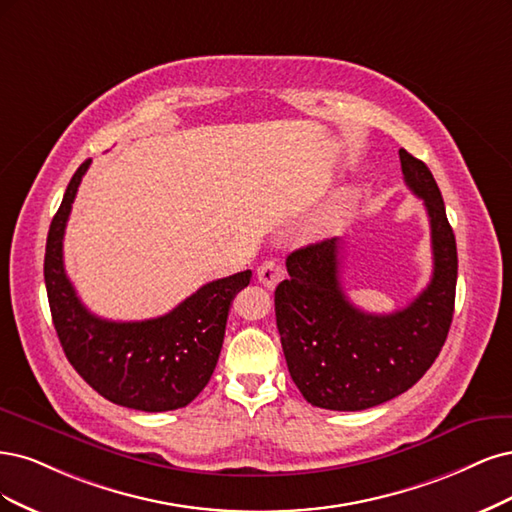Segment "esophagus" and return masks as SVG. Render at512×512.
I'll list each match as a JSON object with an SVG mask.
<instances>
[{"mask_svg": "<svg viewBox=\"0 0 512 512\" xmlns=\"http://www.w3.org/2000/svg\"><path fill=\"white\" fill-rule=\"evenodd\" d=\"M280 278H283V266H280L278 259H266L257 268V280L263 287L274 289L280 283Z\"/></svg>", "mask_w": 512, "mask_h": 512, "instance_id": "esophagus-1", "label": "esophagus"}]
</instances>
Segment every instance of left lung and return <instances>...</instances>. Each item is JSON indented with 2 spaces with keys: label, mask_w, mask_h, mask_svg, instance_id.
Masks as SVG:
<instances>
[{
  "label": "left lung",
  "mask_w": 512,
  "mask_h": 512,
  "mask_svg": "<svg viewBox=\"0 0 512 512\" xmlns=\"http://www.w3.org/2000/svg\"><path fill=\"white\" fill-rule=\"evenodd\" d=\"M400 163L430 217V285L391 315L361 310L342 291V242L332 238L293 251L289 278L274 291L287 368L312 406L366 410L398 398L430 370L447 340L457 285L455 234L430 168L404 148Z\"/></svg>",
  "instance_id": "8db88e82"
}]
</instances>
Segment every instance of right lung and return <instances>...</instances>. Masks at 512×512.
Masks as SVG:
<instances>
[{
	"label": "right lung",
	"instance_id": "1",
	"mask_svg": "<svg viewBox=\"0 0 512 512\" xmlns=\"http://www.w3.org/2000/svg\"><path fill=\"white\" fill-rule=\"evenodd\" d=\"M87 159L72 176L46 238L44 283L63 353L74 370L112 404L166 412L193 402L217 368L236 293L251 270L197 289L168 315L146 321H108L78 300L63 268V234Z\"/></svg>",
	"mask_w": 512,
	"mask_h": 512
}]
</instances>
